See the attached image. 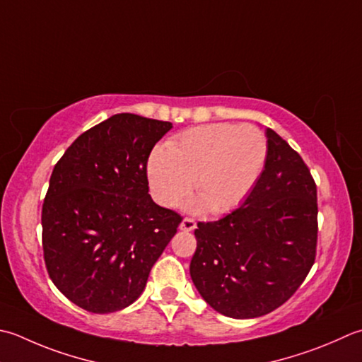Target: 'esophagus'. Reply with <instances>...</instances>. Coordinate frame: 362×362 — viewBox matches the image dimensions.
Returning a JSON list of instances; mask_svg holds the SVG:
<instances>
[{
	"label": "esophagus",
	"instance_id": "esophagus-1",
	"mask_svg": "<svg viewBox=\"0 0 362 362\" xmlns=\"http://www.w3.org/2000/svg\"><path fill=\"white\" fill-rule=\"evenodd\" d=\"M179 229H180V230H183V232H191V230H194V229H196V221H194L193 218H185V219H183V221L180 223Z\"/></svg>",
	"mask_w": 362,
	"mask_h": 362
}]
</instances>
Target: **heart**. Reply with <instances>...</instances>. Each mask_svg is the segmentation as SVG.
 Segmentation results:
<instances>
[{"label":"heart","instance_id":"b5f03b06","mask_svg":"<svg viewBox=\"0 0 362 362\" xmlns=\"http://www.w3.org/2000/svg\"><path fill=\"white\" fill-rule=\"evenodd\" d=\"M267 155V138L257 127L226 122L194 127L152 152L148 185L155 199L173 207L189 194L194 182L201 197L196 207L226 214L256 187Z\"/></svg>","mask_w":362,"mask_h":362}]
</instances>
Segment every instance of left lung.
Returning <instances> with one entry per match:
<instances>
[{"instance_id":"1","label":"left lung","mask_w":362,"mask_h":362,"mask_svg":"<svg viewBox=\"0 0 362 362\" xmlns=\"http://www.w3.org/2000/svg\"><path fill=\"white\" fill-rule=\"evenodd\" d=\"M267 163L243 204L197 223L189 274L205 303L230 318H256L284 304L315 260L317 187L303 158L267 129Z\"/></svg>"}]
</instances>
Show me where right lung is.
<instances>
[{"instance_id":"right-lung-1","label":"right lung","mask_w":362,"mask_h":362,"mask_svg":"<svg viewBox=\"0 0 362 362\" xmlns=\"http://www.w3.org/2000/svg\"><path fill=\"white\" fill-rule=\"evenodd\" d=\"M171 122L122 112L80 134L49 177L42 246L49 278L84 310L139 298L182 223L148 194L147 160Z\"/></svg>"}]
</instances>
